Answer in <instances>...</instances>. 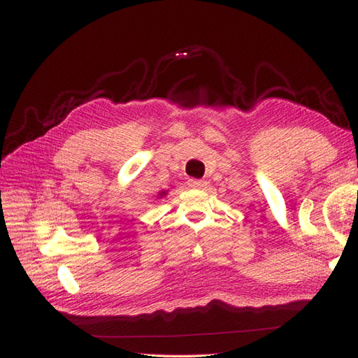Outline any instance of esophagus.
Listing matches in <instances>:
<instances>
[{
  "label": "esophagus",
  "instance_id": "esophagus-1",
  "mask_svg": "<svg viewBox=\"0 0 358 358\" xmlns=\"http://www.w3.org/2000/svg\"><path fill=\"white\" fill-rule=\"evenodd\" d=\"M206 185H208V183H206V181H204V180H195V178L189 180V186L194 187V189H203Z\"/></svg>",
  "mask_w": 358,
  "mask_h": 358
}]
</instances>
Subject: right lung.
Wrapping results in <instances>:
<instances>
[{
    "mask_svg": "<svg viewBox=\"0 0 358 358\" xmlns=\"http://www.w3.org/2000/svg\"><path fill=\"white\" fill-rule=\"evenodd\" d=\"M163 195H166V192H162V194H159V196H163Z\"/></svg>",
    "mask_w": 358,
    "mask_h": 358,
    "instance_id": "add662e5",
    "label": "right lung"
}]
</instances>
